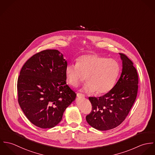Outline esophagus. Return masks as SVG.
I'll list each match as a JSON object with an SVG mask.
<instances>
[{
	"label": "esophagus",
	"instance_id": "obj_1",
	"mask_svg": "<svg viewBox=\"0 0 155 155\" xmlns=\"http://www.w3.org/2000/svg\"><path fill=\"white\" fill-rule=\"evenodd\" d=\"M77 97H81V98H84L85 97V95L82 94H81V93H77Z\"/></svg>",
	"mask_w": 155,
	"mask_h": 155
}]
</instances>
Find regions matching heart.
<instances>
[{
  "label": "heart",
  "mask_w": 155,
  "mask_h": 155,
  "mask_svg": "<svg viewBox=\"0 0 155 155\" xmlns=\"http://www.w3.org/2000/svg\"><path fill=\"white\" fill-rule=\"evenodd\" d=\"M120 70L118 62L98 54L84 55L78 58L77 63L68 64L65 73L67 83L77 87L85 79L84 90L101 95L109 92L115 85Z\"/></svg>",
  "instance_id": "b5f03b06"
}]
</instances>
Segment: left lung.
Returning <instances> with one entry per match:
<instances>
[{
	"label": "left lung",
	"instance_id": "8db88e82",
	"mask_svg": "<svg viewBox=\"0 0 155 155\" xmlns=\"http://www.w3.org/2000/svg\"><path fill=\"white\" fill-rule=\"evenodd\" d=\"M122 61L120 77L114 87L100 97H89L92 111L86 120L92 127L106 131L119 126L126 118L135 101L138 76L132 61L119 53Z\"/></svg>",
	"mask_w": 155,
	"mask_h": 155
}]
</instances>
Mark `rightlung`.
I'll return each instance as SVG.
<instances>
[{"label": "right lung", "instance_id": "1", "mask_svg": "<svg viewBox=\"0 0 155 155\" xmlns=\"http://www.w3.org/2000/svg\"><path fill=\"white\" fill-rule=\"evenodd\" d=\"M67 61L57 49H46L23 65L17 81L18 101L27 119L41 128L58 124L76 94L66 84Z\"/></svg>", "mask_w": 155, "mask_h": 155}]
</instances>
